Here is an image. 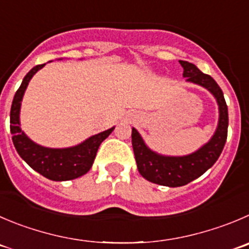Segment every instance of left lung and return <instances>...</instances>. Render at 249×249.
Instances as JSON below:
<instances>
[{"mask_svg":"<svg viewBox=\"0 0 249 249\" xmlns=\"http://www.w3.org/2000/svg\"><path fill=\"white\" fill-rule=\"evenodd\" d=\"M183 67L187 82L205 88L216 99L219 106V122L215 133L208 143L194 153L183 156L161 155L151 150L136 128H132V145L137 167L142 176L149 182L167 187H181L202 176L216 162L227 138L229 112L224 94L217 83L210 75L204 74L197 66L187 61H179Z\"/></svg>","mask_w":249,"mask_h":249,"instance_id":"1","label":"left lung"}]
</instances>
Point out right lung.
I'll use <instances>...</instances> for the list:
<instances>
[{
  "label": "right lung",
  "mask_w": 249,
  "mask_h": 249,
  "mask_svg": "<svg viewBox=\"0 0 249 249\" xmlns=\"http://www.w3.org/2000/svg\"><path fill=\"white\" fill-rule=\"evenodd\" d=\"M45 65L46 63L32 68L14 95L11 107L12 141L20 158L33 170L52 181H70L83 176L91 169L99 146L115 127L89 137L80 144L70 148H46L33 142L20 128V105L30 79Z\"/></svg>",
  "instance_id": "right-lung-1"
}]
</instances>
